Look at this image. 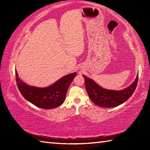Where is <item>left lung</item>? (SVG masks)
I'll list each match as a JSON object with an SVG mask.
<instances>
[{"instance_id":"8db88e82","label":"left lung","mask_w":150,"mask_h":150,"mask_svg":"<svg viewBox=\"0 0 150 150\" xmlns=\"http://www.w3.org/2000/svg\"><path fill=\"white\" fill-rule=\"evenodd\" d=\"M139 75L133 83L126 89L120 91L109 90L98 86L96 82L86 76L84 78L85 87L90 99L94 104L104 108H114L126 102L135 91L138 82Z\"/></svg>"}]
</instances>
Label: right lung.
Returning <instances> with one entry per match:
<instances>
[{"label": "right lung", "mask_w": 150, "mask_h": 150, "mask_svg": "<svg viewBox=\"0 0 150 150\" xmlns=\"http://www.w3.org/2000/svg\"><path fill=\"white\" fill-rule=\"evenodd\" d=\"M76 75L77 73H71L60 78L49 87L37 88L22 82L15 70L16 82L22 96L35 106L43 109L55 108L63 103L69 85Z\"/></svg>", "instance_id": "add662e5"}]
</instances>
